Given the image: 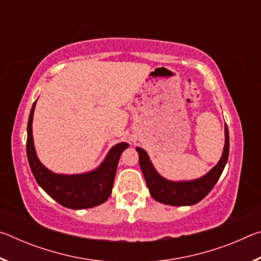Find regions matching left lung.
Segmentation results:
<instances>
[{"instance_id": "left-lung-1", "label": "left lung", "mask_w": 261, "mask_h": 261, "mask_svg": "<svg viewBox=\"0 0 261 261\" xmlns=\"http://www.w3.org/2000/svg\"><path fill=\"white\" fill-rule=\"evenodd\" d=\"M224 147L219 162L206 175L191 180H170L158 173L147 152L136 147L140 169L154 200L170 206H191L199 202L211 192L227 165L229 156V131L224 125Z\"/></svg>"}]
</instances>
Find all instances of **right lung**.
I'll return each instance as SVG.
<instances>
[{
	"mask_svg": "<svg viewBox=\"0 0 261 261\" xmlns=\"http://www.w3.org/2000/svg\"><path fill=\"white\" fill-rule=\"evenodd\" d=\"M35 103L31 108L28 123L26 153L30 168L37 183L60 205L71 210H85L103 204L112 194L115 175L122 152L129 147L127 143H118L109 149L98 168L83 174H56L39 160L35 152L32 122Z\"/></svg>",
	"mask_w": 261,
	"mask_h": 261,
	"instance_id": "1",
	"label": "right lung"
}]
</instances>
